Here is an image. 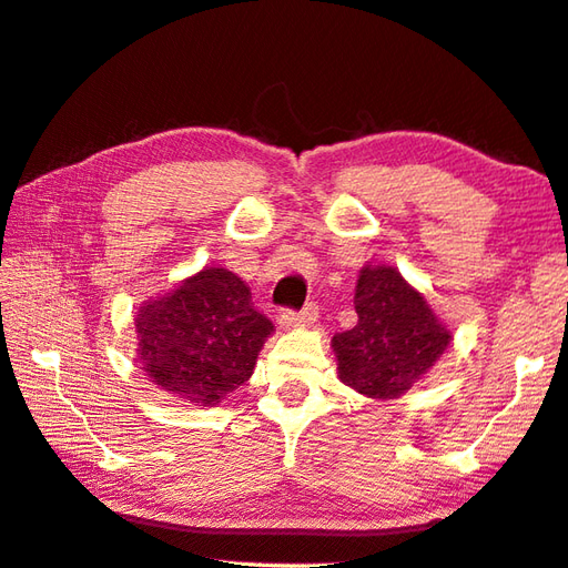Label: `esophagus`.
Here are the masks:
<instances>
[{
	"mask_svg": "<svg viewBox=\"0 0 568 568\" xmlns=\"http://www.w3.org/2000/svg\"><path fill=\"white\" fill-rule=\"evenodd\" d=\"M315 320H317V305L311 303V305H305L301 313L285 311V313L281 315V327H285V329H291V327H305V325H313Z\"/></svg>",
	"mask_w": 568,
	"mask_h": 568,
	"instance_id": "1",
	"label": "esophagus"
}]
</instances>
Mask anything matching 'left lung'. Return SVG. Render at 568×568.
<instances>
[{
  "label": "left lung",
  "instance_id": "obj_1",
  "mask_svg": "<svg viewBox=\"0 0 568 568\" xmlns=\"http://www.w3.org/2000/svg\"><path fill=\"white\" fill-rule=\"evenodd\" d=\"M355 327L333 337L339 383L373 399H397L452 343L449 327L397 267L365 265L355 285Z\"/></svg>",
  "mask_w": 568,
  "mask_h": 568
}]
</instances>
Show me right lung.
Here are the masks:
<instances>
[{"instance_id": "obj_1", "label": "right lung", "mask_w": 568, "mask_h": 568, "mask_svg": "<svg viewBox=\"0 0 568 568\" xmlns=\"http://www.w3.org/2000/svg\"><path fill=\"white\" fill-rule=\"evenodd\" d=\"M136 363L153 385L199 407L219 405L248 383L273 323L251 287L225 267H203L139 307Z\"/></svg>"}]
</instances>
